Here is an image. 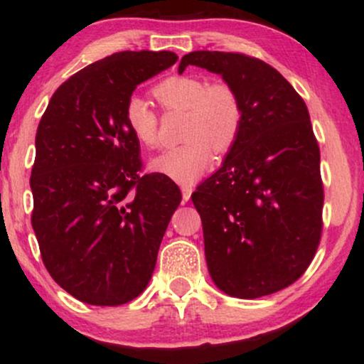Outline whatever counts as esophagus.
<instances>
[{"instance_id":"obj_1","label":"esophagus","mask_w":364,"mask_h":364,"mask_svg":"<svg viewBox=\"0 0 364 364\" xmlns=\"http://www.w3.org/2000/svg\"><path fill=\"white\" fill-rule=\"evenodd\" d=\"M191 193H193V188L191 186H181V195H183V202H188L190 200Z\"/></svg>"}]
</instances>
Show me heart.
<instances>
[{"label":"heart","instance_id":"b5f03b06","mask_svg":"<svg viewBox=\"0 0 364 364\" xmlns=\"http://www.w3.org/2000/svg\"><path fill=\"white\" fill-rule=\"evenodd\" d=\"M154 95L168 112H183L179 147L169 149L150 161L154 173L179 185L198 181L214 164V149L225 152L235 145L243 127V102L232 85L210 82L193 75H174L154 87ZM129 132L144 147L156 149L161 141L159 114L145 99L133 95L124 107Z\"/></svg>","mask_w":364,"mask_h":364}]
</instances>
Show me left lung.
<instances>
[{
	"label": "left lung",
	"mask_w": 364,
	"mask_h": 364,
	"mask_svg": "<svg viewBox=\"0 0 364 364\" xmlns=\"http://www.w3.org/2000/svg\"><path fill=\"white\" fill-rule=\"evenodd\" d=\"M217 73L243 102L223 166L193 195L212 281L255 299L298 281L321 236L320 149L301 95L277 70L241 53L193 51L179 63Z\"/></svg>",
	"instance_id": "left-lung-1"
}]
</instances>
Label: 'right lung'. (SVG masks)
<instances>
[{
	"label": "right lung",
	"mask_w": 364,
	"mask_h": 364,
	"mask_svg": "<svg viewBox=\"0 0 364 364\" xmlns=\"http://www.w3.org/2000/svg\"><path fill=\"white\" fill-rule=\"evenodd\" d=\"M178 61L171 51H121L58 87L41 118L31 188L41 257L73 298L118 306L144 292L181 191L141 176L140 141L124 107L141 82Z\"/></svg>",
	"instance_id": "right-lung-1"
}]
</instances>
